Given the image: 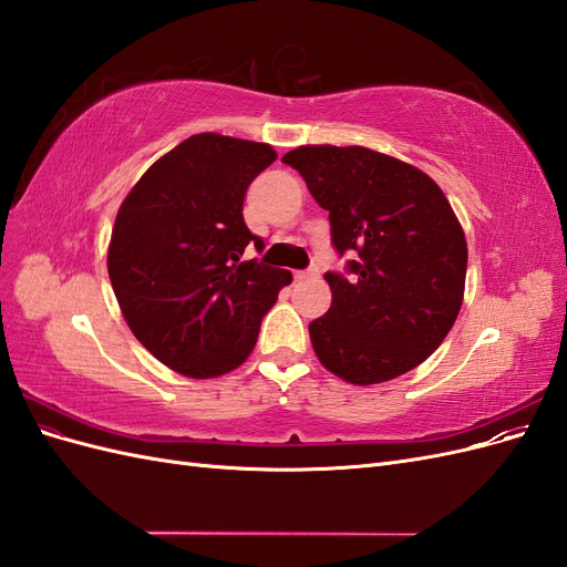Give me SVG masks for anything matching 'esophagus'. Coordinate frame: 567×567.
Returning <instances> with one entry per match:
<instances>
[{
  "instance_id": "obj_1",
  "label": "esophagus",
  "mask_w": 567,
  "mask_h": 567,
  "mask_svg": "<svg viewBox=\"0 0 567 567\" xmlns=\"http://www.w3.org/2000/svg\"><path fill=\"white\" fill-rule=\"evenodd\" d=\"M293 277H296V281H307V279L315 277V271H296Z\"/></svg>"
}]
</instances>
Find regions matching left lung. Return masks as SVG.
Here are the masks:
<instances>
[{"label": "left lung", "instance_id": "8db88e82", "mask_svg": "<svg viewBox=\"0 0 567 567\" xmlns=\"http://www.w3.org/2000/svg\"><path fill=\"white\" fill-rule=\"evenodd\" d=\"M323 210L350 277L326 274L331 307L310 323L323 369L375 385L416 369L447 338L466 288L468 246L423 169L367 146L310 144L281 158Z\"/></svg>", "mask_w": 567, "mask_h": 567}]
</instances>
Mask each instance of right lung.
<instances>
[{
	"mask_svg": "<svg viewBox=\"0 0 567 567\" xmlns=\"http://www.w3.org/2000/svg\"><path fill=\"white\" fill-rule=\"evenodd\" d=\"M277 161L269 144L194 134L153 163L115 215L109 277L134 338L188 379L241 367L290 271L241 262L262 238L244 221L248 184Z\"/></svg>",
	"mask_w": 567,
	"mask_h": 567,
	"instance_id": "right-lung-1",
	"label": "right lung"
}]
</instances>
